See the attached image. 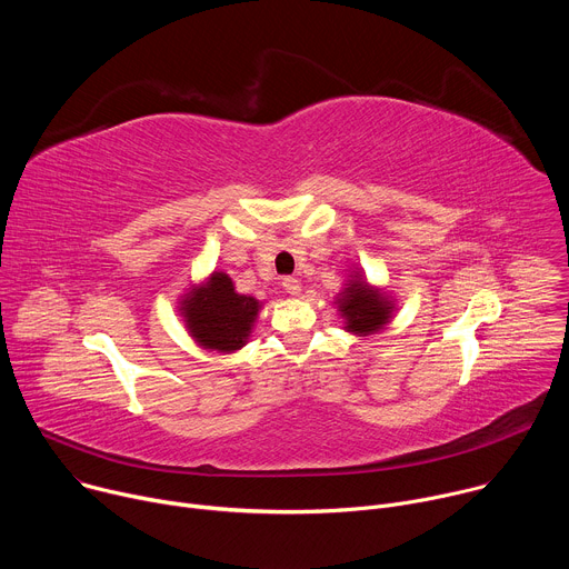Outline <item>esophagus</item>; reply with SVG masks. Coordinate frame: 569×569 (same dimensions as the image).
<instances>
[{
  "label": "esophagus",
  "instance_id": "esophagus-1",
  "mask_svg": "<svg viewBox=\"0 0 569 569\" xmlns=\"http://www.w3.org/2000/svg\"><path fill=\"white\" fill-rule=\"evenodd\" d=\"M281 283H283V288H286V292H288V295H292V297L301 295V281H299V279H295V277H286Z\"/></svg>",
  "mask_w": 569,
  "mask_h": 569
}]
</instances>
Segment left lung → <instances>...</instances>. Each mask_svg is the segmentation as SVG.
Masks as SVG:
<instances>
[{
	"label": "left lung",
	"mask_w": 569,
	"mask_h": 569,
	"mask_svg": "<svg viewBox=\"0 0 569 569\" xmlns=\"http://www.w3.org/2000/svg\"><path fill=\"white\" fill-rule=\"evenodd\" d=\"M338 308L345 317V329L356 336H371L378 333L391 317L393 303L387 295L371 288L367 281L356 274L345 292H340Z\"/></svg>",
	"instance_id": "left-lung-1"
}]
</instances>
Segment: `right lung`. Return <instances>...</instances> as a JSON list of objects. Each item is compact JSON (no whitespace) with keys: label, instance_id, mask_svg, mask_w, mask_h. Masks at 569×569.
Masks as SVG:
<instances>
[{"label":"right lung","instance_id":"right-lung-1","mask_svg":"<svg viewBox=\"0 0 569 569\" xmlns=\"http://www.w3.org/2000/svg\"><path fill=\"white\" fill-rule=\"evenodd\" d=\"M261 303L254 297L238 295L224 272H213L209 281L182 299V317L191 338L222 353L238 351L248 342Z\"/></svg>","mask_w":569,"mask_h":569}]
</instances>
